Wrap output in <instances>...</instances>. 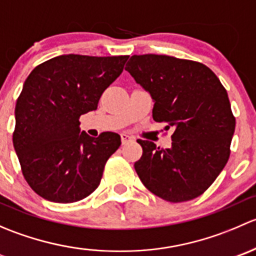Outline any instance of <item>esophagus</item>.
I'll use <instances>...</instances> for the list:
<instances>
[{
	"mask_svg": "<svg viewBox=\"0 0 256 256\" xmlns=\"http://www.w3.org/2000/svg\"><path fill=\"white\" fill-rule=\"evenodd\" d=\"M120 136H121V142H122V144H128V142H131V141L134 140L132 136L128 135V134H125V132L121 134Z\"/></svg>",
	"mask_w": 256,
	"mask_h": 256,
	"instance_id": "34e87169",
	"label": "esophagus"
}]
</instances>
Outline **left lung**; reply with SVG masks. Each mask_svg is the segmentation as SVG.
I'll return each mask as SVG.
<instances>
[{
    "mask_svg": "<svg viewBox=\"0 0 256 256\" xmlns=\"http://www.w3.org/2000/svg\"><path fill=\"white\" fill-rule=\"evenodd\" d=\"M154 102L152 118L174 128L172 146L138 140L135 170L144 187L172 203L197 198L223 171L236 118L216 74L198 62L170 56H132L125 66Z\"/></svg>",
    "mask_w": 256,
    "mask_h": 256,
    "instance_id": "8db88e82",
    "label": "left lung"
}]
</instances>
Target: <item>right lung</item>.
Listing matches in <instances>:
<instances>
[{"label":"right lung","mask_w":256,"mask_h":256,"mask_svg":"<svg viewBox=\"0 0 256 256\" xmlns=\"http://www.w3.org/2000/svg\"><path fill=\"white\" fill-rule=\"evenodd\" d=\"M128 59L64 54L36 66L26 79L14 109V146L23 176L38 196L73 203L100 184L121 138L115 132L90 138L80 131L79 118L96 110Z\"/></svg>","instance_id":"obj_1"}]
</instances>
